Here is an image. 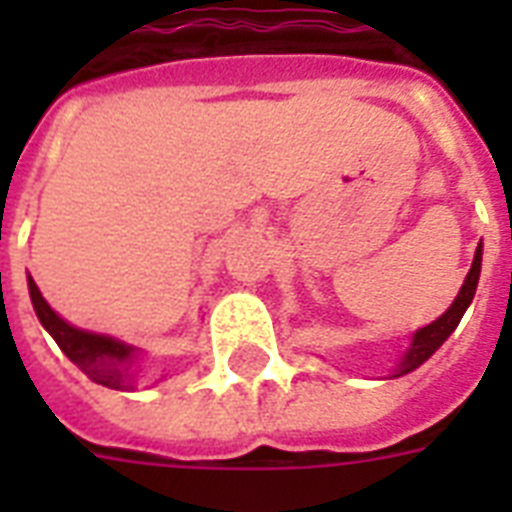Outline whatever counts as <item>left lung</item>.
Here are the masks:
<instances>
[{
  "mask_svg": "<svg viewBox=\"0 0 512 512\" xmlns=\"http://www.w3.org/2000/svg\"><path fill=\"white\" fill-rule=\"evenodd\" d=\"M481 257H484V244H478L476 255H473V265H470L468 276H465V284L460 287L457 297H454V303L446 308L441 316H438L433 324L428 327L417 329L412 335V342H409V348L401 353V358L396 361V369L390 372V377H404V374L414 372L417 366L425 364L433 353H436L441 345L446 342V337L452 335L460 319L468 311V305L473 303V297H476V287H478V276H481Z\"/></svg>",
  "mask_w": 512,
  "mask_h": 512,
  "instance_id": "obj_1",
  "label": "left lung"
}]
</instances>
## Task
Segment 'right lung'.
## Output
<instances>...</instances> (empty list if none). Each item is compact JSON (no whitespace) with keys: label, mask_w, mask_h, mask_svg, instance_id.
<instances>
[{"label":"right lung","mask_w":512,"mask_h":512,"mask_svg":"<svg viewBox=\"0 0 512 512\" xmlns=\"http://www.w3.org/2000/svg\"><path fill=\"white\" fill-rule=\"evenodd\" d=\"M28 295L34 305L36 319L50 332V337L58 342V348L82 369L92 382L111 390H135L138 388V361L140 348L127 345L111 335H100L90 329H79L60 319L52 311L50 303L44 300L36 281L28 276Z\"/></svg>","instance_id":"add662e5"}]
</instances>
